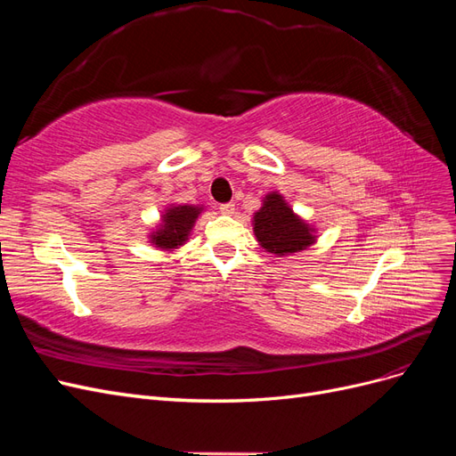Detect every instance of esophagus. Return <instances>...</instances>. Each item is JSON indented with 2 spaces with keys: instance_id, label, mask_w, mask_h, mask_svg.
Returning a JSON list of instances; mask_svg holds the SVG:
<instances>
[{
  "instance_id": "1",
  "label": "esophagus",
  "mask_w": 456,
  "mask_h": 456,
  "mask_svg": "<svg viewBox=\"0 0 456 456\" xmlns=\"http://www.w3.org/2000/svg\"><path fill=\"white\" fill-rule=\"evenodd\" d=\"M218 209H220V213L223 215H233V211H236V203H223V205H218Z\"/></svg>"
}]
</instances>
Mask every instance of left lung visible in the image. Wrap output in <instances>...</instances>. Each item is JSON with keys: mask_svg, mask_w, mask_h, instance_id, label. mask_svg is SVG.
Here are the masks:
<instances>
[{"mask_svg": "<svg viewBox=\"0 0 456 456\" xmlns=\"http://www.w3.org/2000/svg\"><path fill=\"white\" fill-rule=\"evenodd\" d=\"M253 226L262 249L278 256L298 253L315 241L314 228L293 213L278 191L265 198V203L253 216Z\"/></svg>", "mask_w": 456, "mask_h": 456, "instance_id": "1", "label": "left lung"}]
</instances>
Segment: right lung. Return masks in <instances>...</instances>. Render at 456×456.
<instances>
[{
  "label": "right lung",
  "instance_id": "right-lung-1",
  "mask_svg": "<svg viewBox=\"0 0 456 456\" xmlns=\"http://www.w3.org/2000/svg\"><path fill=\"white\" fill-rule=\"evenodd\" d=\"M200 213L201 207L196 205L167 207L165 215H161L159 228L150 236V243H154L159 249H176V247H181L188 240Z\"/></svg>",
  "mask_w": 456,
  "mask_h": 456
}]
</instances>
